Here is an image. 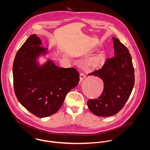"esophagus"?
Segmentation results:
<instances>
[{
	"instance_id": "1",
	"label": "esophagus",
	"mask_w": 150,
	"mask_h": 150,
	"mask_svg": "<svg viewBox=\"0 0 150 150\" xmlns=\"http://www.w3.org/2000/svg\"><path fill=\"white\" fill-rule=\"evenodd\" d=\"M86 74L83 72H81L80 74V80H83L84 78H86Z\"/></svg>"
}]
</instances>
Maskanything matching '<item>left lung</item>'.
I'll return each instance as SVG.
<instances>
[{
	"instance_id": "obj_1",
	"label": "left lung",
	"mask_w": 150,
	"mask_h": 150,
	"mask_svg": "<svg viewBox=\"0 0 150 150\" xmlns=\"http://www.w3.org/2000/svg\"><path fill=\"white\" fill-rule=\"evenodd\" d=\"M114 56L107 58L103 66L88 76H98L104 83L102 95L89 99L90 111L99 117L117 114L127 103L134 84V70L128 49L117 38H112Z\"/></svg>"
}]
</instances>
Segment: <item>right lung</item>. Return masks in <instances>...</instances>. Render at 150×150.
Returning a JSON list of instances; mask_svg holds the SVG:
<instances>
[{"label": "right lung", "mask_w": 150, "mask_h": 150, "mask_svg": "<svg viewBox=\"0 0 150 150\" xmlns=\"http://www.w3.org/2000/svg\"><path fill=\"white\" fill-rule=\"evenodd\" d=\"M36 35H32L18 50L13 66L15 94L20 103L38 117L57 112L67 93L78 85L79 73L74 67L63 68L47 61L42 66L36 62L45 48Z\"/></svg>", "instance_id": "right-lung-1"}]
</instances>
